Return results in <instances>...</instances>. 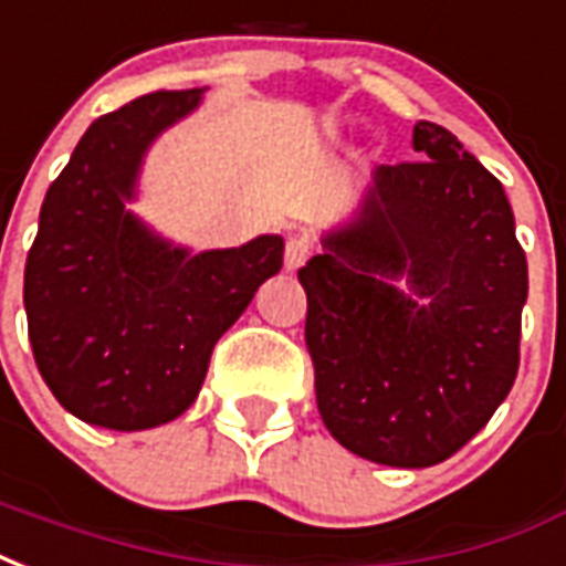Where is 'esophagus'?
Wrapping results in <instances>:
<instances>
[{
	"instance_id": "esophagus-1",
	"label": "esophagus",
	"mask_w": 566,
	"mask_h": 566,
	"mask_svg": "<svg viewBox=\"0 0 566 566\" xmlns=\"http://www.w3.org/2000/svg\"><path fill=\"white\" fill-rule=\"evenodd\" d=\"M305 258H308V245L303 240L291 237V240L284 242V270L296 272L305 263Z\"/></svg>"
}]
</instances>
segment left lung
Listing matches in <instances>:
<instances>
[{"instance_id":"1","label":"left lung","mask_w":566,"mask_h":566,"mask_svg":"<svg viewBox=\"0 0 566 566\" xmlns=\"http://www.w3.org/2000/svg\"><path fill=\"white\" fill-rule=\"evenodd\" d=\"M413 149L426 161L380 165L357 219L300 270L317 411L392 468L443 462L492 420L528 300L501 182L441 125H417Z\"/></svg>"}]
</instances>
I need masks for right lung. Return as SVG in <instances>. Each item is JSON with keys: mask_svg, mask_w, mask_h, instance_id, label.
<instances>
[{"mask_svg": "<svg viewBox=\"0 0 566 566\" xmlns=\"http://www.w3.org/2000/svg\"><path fill=\"white\" fill-rule=\"evenodd\" d=\"M200 102L161 90L104 113L48 188L23 303L41 378L83 422L137 432L198 399L212 347L282 270V237L188 254L125 209L146 146Z\"/></svg>", "mask_w": 566, "mask_h": 566, "instance_id": "1", "label": "right lung"}]
</instances>
